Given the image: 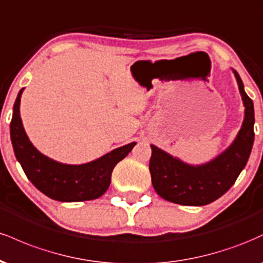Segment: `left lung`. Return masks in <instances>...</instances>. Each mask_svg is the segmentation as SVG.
I'll use <instances>...</instances> for the list:
<instances>
[{
    "label": "left lung",
    "mask_w": 263,
    "mask_h": 263,
    "mask_svg": "<svg viewBox=\"0 0 263 263\" xmlns=\"http://www.w3.org/2000/svg\"><path fill=\"white\" fill-rule=\"evenodd\" d=\"M232 71L245 106V117L236 138L224 152L204 164L193 165L151 144L149 172L153 188L165 200L188 206L213 203L234 185L245 168L255 140V112L240 75L234 69Z\"/></svg>",
    "instance_id": "left-lung-1"
}]
</instances>
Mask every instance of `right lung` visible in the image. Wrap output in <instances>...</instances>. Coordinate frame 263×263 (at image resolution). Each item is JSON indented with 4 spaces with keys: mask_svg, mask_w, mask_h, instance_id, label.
I'll return each instance as SVG.
<instances>
[{
    "mask_svg": "<svg viewBox=\"0 0 263 263\" xmlns=\"http://www.w3.org/2000/svg\"><path fill=\"white\" fill-rule=\"evenodd\" d=\"M23 90H20L13 105L10 132L14 155L27 178L35 188L54 200L74 203L100 198L110 186L115 165L131 152L136 142L84 164H65L54 161L39 152L26 134L20 115Z\"/></svg>",
    "mask_w": 263,
    "mask_h": 263,
    "instance_id": "add662e5",
    "label": "right lung"
}]
</instances>
